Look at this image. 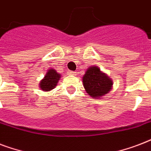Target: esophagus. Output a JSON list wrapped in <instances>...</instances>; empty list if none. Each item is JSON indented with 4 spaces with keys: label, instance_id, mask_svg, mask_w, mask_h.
<instances>
[{
    "label": "esophagus",
    "instance_id": "esophagus-1",
    "mask_svg": "<svg viewBox=\"0 0 151 151\" xmlns=\"http://www.w3.org/2000/svg\"><path fill=\"white\" fill-rule=\"evenodd\" d=\"M67 74H68V75H76V74H77V73H76V72H74V71L68 70V72H67Z\"/></svg>",
    "mask_w": 151,
    "mask_h": 151
}]
</instances>
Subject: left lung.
<instances>
[{
  "label": "left lung",
  "instance_id": "8db88e82",
  "mask_svg": "<svg viewBox=\"0 0 151 151\" xmlns=\"http://www.w3.org/2000/svg\"><path fill=\"white\" fill-rule=\"evenodd\" d=\"M85 91L93 99H101L111 91L112 79L96 66L88 67L82 77Z\"/></svg>",
  "mask_w": 151,
  "mask_h": 151
}]
</instances>
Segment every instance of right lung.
<instances>
[{
	"label": "right lung",
	"mask_w": 151,
	"mask_h": 151,
	"mask_svg": "<svg viewBox=\"0 0 151 151\" xmlns=\"http://www.w3.org/2000/svg\"><path fill=\"white\" fill-rule=\"evenodd\" d=\"M60 78V73H57V71L54 69H49L47 70V73H45L43 79L40 81L39 87L44 92H49L56 87Z\"/></svg>",
	"instance_id": "obj_1"
}]
</instances>
